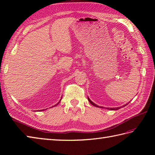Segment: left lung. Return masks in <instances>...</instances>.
<instances>
[{"mask_svg": "<svg viewBox=\"0 0 155 155\" xmlns=\"http://www.w3.org/2000/svg\"><path fill=\"white\" fill-rule=\"evenodd\" d=\"M88 100H89V101L91 103V104H92L93 105H94V106H95V107H99V106L97 105H96V104H94V103H93L91 101V100L88 98ZM120 107H116V108H107V109H109V110H118V109H120Z\"/></svg>", "mask_w": 155, "mask_h": 155, "instance_id": "left-lung-1", "label": "left lung"}]
</instances>
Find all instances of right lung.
Masks as SVG:
<instances>
[{"instance_id":"add662e5","label":"right lung","mask_w":155,"mask_h":155,"mask_svg":"<svg viewBox=\"0 0 155 155\" xmlns=\"http://www.w3.org/2000/svg\"><path fill=\"white\" fill-rule=\"evenodd\" d=\"M60 100H61V99H60ZM56 105H57V104H56ZM42 110H41V111H42Z\"/></svg>"}]
</instances>
